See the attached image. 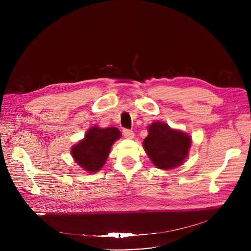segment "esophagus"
<instances>
[{"label":"esophagus","instance_id":"1","mask_svg":"<svg viewBox=\"0 0 251 251\" xmlns=\"http://www.w3.org/2000/svg\"><path fill=\"white\" fill-rule=\"evenodd\" d=\"M123 135L127 139H133L134 138V132L132 130H128V129L123 130Z\"/></svg>","mask_w":251,"mask_h":251}]
</instances>
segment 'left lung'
I'll use <instances>...</instances> for the list:
<instances>
[{"label": "left lung", "mask_w": 251, "mask_h": 251, "mask_svg": "<svg viewBox=\"0 0 251 251\" xmlns=\"http://www.w3.org/2000/svg\"><path fill=\"white\" fill-rule=\"evenodd\" d=\"M192 146V136L171 128L165 122H154L148 127V136L143 148L154 166L161 170H172L187 159Z\"/></svg>", "instance_id": "left-lung-1"}]
</instances>
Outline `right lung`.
Returning a JSON list of instances; mask_svg holds the SVG:
<instances>
[{
	"instance_id": "add662e5",
	"label": "right lung",
	"mask_w": 251,
	"mask_h": 251,
	"mask_svg": "<svg viewBox=\"0 0 251 251\" xmlns=\"http://www.w3.org/2000/svg\"><path fill=\"white\" fill-rule=\"evenodd\" d=\"M120 137L116 127H90L84 138L71 147V156L84 171L96 173L105 165L112 145Z\"/></svg>"
}]
</instances>
